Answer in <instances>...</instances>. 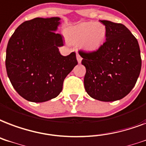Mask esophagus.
<instances>
[{
  "instance_id": "34e87169",
  "label": "esophagus",
  "mask_w": 146,
  "mask_h": 146,
  "mask_svg": "<svg viewBox=\"0 0 146 146\" xmlns=\"http://www.w3.org/2000/svg\"><path fill=\"white\" fill-rule=\"evenodd\" d=\"M76 59H77L78 63H80L81 61H82V57H81L79 53H76Z\"/></svg>"
}]
</instances>
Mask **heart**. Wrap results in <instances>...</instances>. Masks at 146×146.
Wrapping results in <instances>:
<instances>
[{"instance_id":"b5f03b06","label":"heart","mask_w":146,"mask_h":146,"mask_svg":"<svg viewBox=\"0 0 146 146\" xmlns=\"http://www.w3.org/2000/svg\"><path fill=\"white\" fill-rule=\"evenodd\" d=\"M106 27L101 23L93 21L83 22L76 25L69 31L68 39L72 43L80 44L88 52L100 48L105 42Z\"/></svg>"}]
</instances>
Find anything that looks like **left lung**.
I'll return each instance as SVG.
<instances>
[{
    "label": "left lung",
    "instance_id": "8db88e82",
    "mask_svg": "<svg viewBox=\"0 0 146 146\" xmlns=\"http://www.w3.org/2000/svg\"><path fill=\"white\" fill-rule=\"evenodd\" d=\"M106 27V42L96 51H79L85 66L84 87L95 100L113 102L134 87L142 66L138 40L122 24L100 21Z\"/></svg>",
    "mask_w": 146,
    "mask_h": 146
}]
</instances>
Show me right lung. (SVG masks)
<instances>
[{"label":"right lung","instance_id":"obj_1","mask_svg":"<svg viewBox=\"0 0 146 146\" xmlns=\"http://www.w3.org/2000/svg\"><path fill=\"white\" fill-rule=\"evenodd\" d=\"M60 17H36L15 30L6 50L7 73L14 90L25 100L43 103L56 97L77 60L74 52L63 56V39L56 33Z\"/></svg>","mask_w":146,"mask_h":146}]
</instances>
